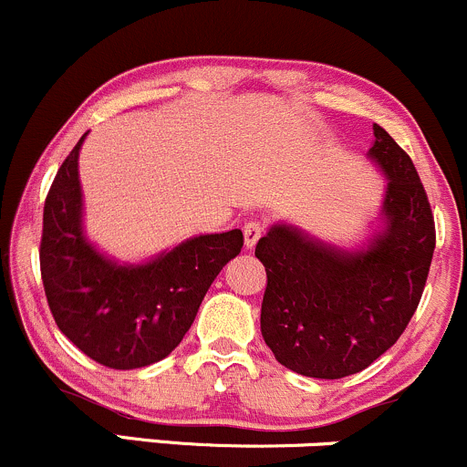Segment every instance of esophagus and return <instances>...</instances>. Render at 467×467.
Instances as JSON below:
<instances>
[{
    "label": "esophagus",
    "instance_id": "esophagus-1",
    "mask_svg": "<svg viewBox=\"0 0 467 467\" xmlns=\"http://www.w3.org/2000/svg\"><path fill=\"white\" fill-rule=\"evenodd\" d=\"M264 233H265V223L264 222H257V219H254V222L245 223L244 225V242H245V245H248V248H253V245L257 244L261 237H264Z\"/></svg>",
    "mask_w": 467,
    "mask_h": 467
}]
</instances>
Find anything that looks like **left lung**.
Returning a JSON list of instances; mask_svg holds the SVG:
<instances>
[{"mask_svg":"<svg viewBox=\"0 0 467 467\" xmlns=\"http://www.w3.org/2000/svg\"><path fill=\"white\" fill-rule=\"evenodd\" d=\"M370 157L388 177L386 230L363 253L312 242L290 225L259 239L261 335L281 366L304 377L366 370L403 335L421 301L437 230L412 159L375 124Z\"/></svg>","mask_w":467,"mask_h":467,"instance_id":"8db88e82","label":"left lung"}]
</instances>
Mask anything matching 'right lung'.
Wrapping results in <instances>:
<instances>
[{
    "label": "right lung",
    "instance_id": "obj_1",
    "mask_svg": "<svg viewBox=\"0 0 467 467\" xmlns=\"http://www.w3.org/2000/svg\"><path fill=\"white\" fill-rule=\"evenodd\" d=\"M84 137L46 194L39 244L44 292L55 324L86 357L132 370L161 361L182 343L214 276L242 253L244 234H199L143 265L101 257L81 233L77 157Z\"/></svg>",
    "mask_w": 467,
    "mask_h": 467
}]
</instances>
